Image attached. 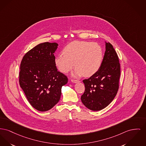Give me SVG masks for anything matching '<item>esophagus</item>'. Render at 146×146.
Listing matches in <instances>:
<instances>
[{
  "instance_id": "esophagus-1",
  "label": "esophagus",
  "mask_w": 146,
  "mask_h": 146,
  "mask_svg": "<svg viewBox=\"0 0 146 146\" xmlns=\"http://www.w3.org/2000/svg\"><path fill=\"white\" fill-rule=\"evenodd\" d=\"M71 82H72V83H77L78 82H79L78 80H73V79H72V80H71Z\"/></svg>"
}]
</instances>
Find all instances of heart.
<instances>
[{"instance_id": "b5f03b06", "label": "heart", "mask_w": 146, "mask_h": 146, "mask_svg": "<svg viewBox=\"0 0 146 146\" xmlns=\"http://www.w3.org/2000/svg\"><path fill=\"white\" fill-rule=\"evenodd\" d=\"M63 55L55 57L54 63L58 70L67 73L75 66L72 75L91 77L100 68L103 58V49L98 43L75 41L68 44L62 51Z\"/></svg>"}]
</instances>
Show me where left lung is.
<instances>
[{
	"label": "left lung",
	"instance_id": "8db88e82",
	"mask_svg": "<svg viewBox=\"0 0 146 146\" xmlns=\"http://www.w3.org/2000/svg\"><path fill=\"white\" fill-rule=\"evenodd\" d=\"M105 43V52L99 70L89 79L83 80L86 89L81 100L92 111H99L108 106L119 89V58L111 44L106 41Z\"/></svg>",
	"mask_w": 146,
	"mask_h": 146
}]
</instances>
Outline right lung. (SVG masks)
<instances>
[{"mask_svg":"<svg viewBox=\"0 0 146 146\" xmlns=\"http://www.w3.org/2000/svg\"><path fill=\"white\" fill-rule=\"evenodd\" d=\"M58 44L44 42L27 52L20 64L19 83L35 109L46 111L60 101L62 86L68 78L57 70L54 53Z\"/></svg>","mask_w":146,"mask_h":146,"instance_id":"obj_1","label":"right lung"}]
</instances>
